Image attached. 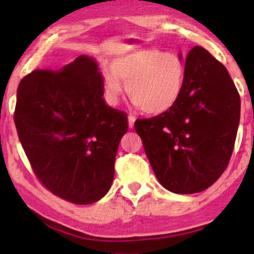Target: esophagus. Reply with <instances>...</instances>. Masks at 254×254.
<instances>
[{"mask_svg":"<svg viewBox=\"0 0 254 254\" xmlns=\"http://www.w3.org/2000/svg\"><path fill=\"white\" fill-rule=\"evenodd\" d=\"M135 121H136V117H135V116L130 115V116H129V127H131V129H132L133 125H135Z\"/></svg>","mask_w":254,"mask_h":254,"instance_id":"34e87169","label":"esophagus"}]
</instances>
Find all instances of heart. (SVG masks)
Instances as JSON below:
<instances>
[{
  "instance_id": "b5f03b06",
  "label": "heart",
  "mask_w": 254,
  "mask_h": 254,
  "mask_svg": "<svg viewBox=\"0 0 254 254\" xmlns=\"http://www.w3.org/2000/svg\"><path fill=\"white\" fill-rule=\"evenodd\" d=\"M106 100L118 103L127 83V95L144 113L159 116L168 112L182 98L186 65L176 54L145 49L131 52L113 62L103 72Z\"/></svg>"
}]
</instances>
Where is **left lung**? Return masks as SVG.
<instances>
[{
  "instance_id": "left-lung-1",
  "label": "left lung",
  "mask_w": 254,
  "mask_h": 254,
  "mask_svg": "<svg viewBox=\"0 0 254 254\" xmlns=\"http://www.w3.org/2000/svg\"><path fill=\"white\" fill-rule=\"evenodd\" d=\"M185 65L176 106L135 123L157 180L180 194L204 191L222 176L240 121V95L226 66L200 46L189 51Z\"/></svg>"
}]
</instances>
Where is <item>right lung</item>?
I'll list each match as a JSON object with an SVG mask.
<instances>
[{
    "mask_svg": "<svg viewBox=\"0 0 254 254\" xmlns=\"http://www.w3.org/2000/svg\"><path fill=\"white\" fill-rule=\"evenodd\" d=\"M92 57L60 70L39 69L20 81L14 122L39 182L55 196L90 204L110 190L127 113L105 103Z\"/></svg>",
    "mask_w": 254,
    "mask_h": 254,
    "instance_id": "1",
    "label": "right lung"
}]
</instances>
